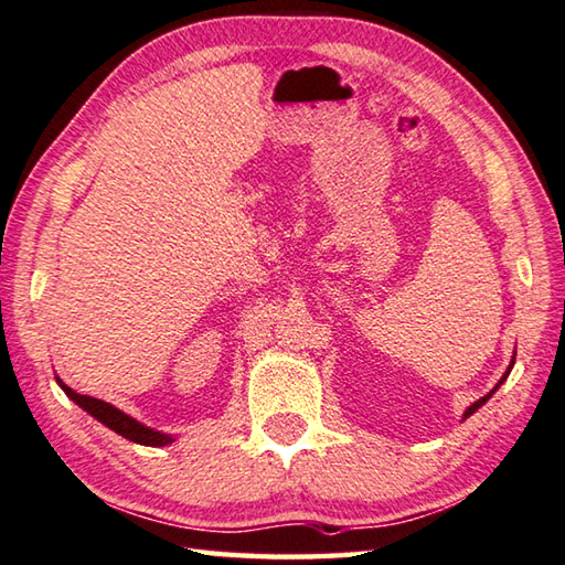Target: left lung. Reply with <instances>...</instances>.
Segmentation results:
<instances>
[{"label":"left lung","mask_w":565,"mask_h":565,"mask_svg":"<svg viewBox=\"0 0 565 565\" xmlns=\"http://www.w3.org/2000/svg\"><path fill=\"white\" fill-rule=\"evenodd\" d=\"M512 367H514V360H512V364H510V367H507V372L502 374V380H500V382H497V386H494V390H492L490 394H484V396H482V399H478V402H475L472 406H468V412H466V414H462V418H468V416H472V414H475V412H478V408H480V406H482L484 402H488V399H490V396H492V394H494L497 390H500V386H502V382H504L507 377H510V372H512Z\"/></svg>","instance_id":"left-lung-1"}]
</instances>
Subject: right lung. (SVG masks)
Here are the masks:
<instances>
[{
  "mask_svg": "<svg viewBox=\"0 0 565 565\" xmlns=\"http://www.w3.org/2000/svg\"><path fill=\"white\" fill-rule=\"evenodd\" d=\"M58 384H61V390L68 394L77 406L83 408V412L95 416L99 424L113 428L115 434L131 440V444H139V446H169V444H173V436L161 434V430H153L149 426L135 422V418L127 416L125 412H119V408H115L113 404H107L103 399H95V396H87V394H77V392L71 390V386H65L61 380H58Z\"/></svg>",
  "mask_w": 565,
  "mask_h": 565,
  "instance_id": "add662e5",
  "label": "right lung"
}]
</instances>
